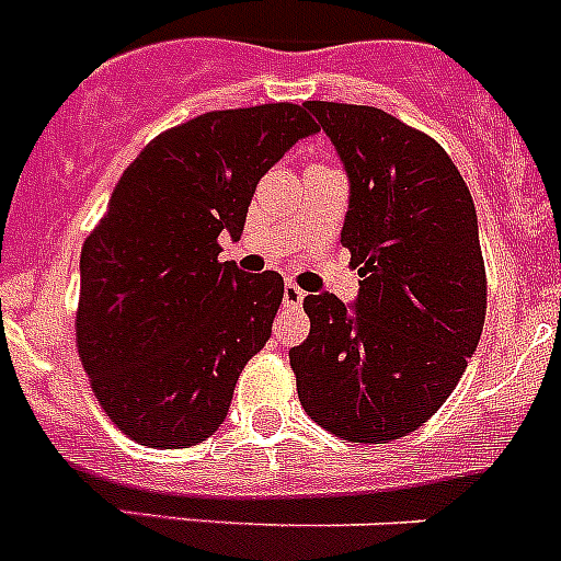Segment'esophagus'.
<instances>
[{"instance_id": "1", "label": "esophagus", "mask_w": 561, "mask_h": 561, "mask_svg": "<svg viewBox=\"0 0 561 561\" xmlns=\"http://www.w3.org/2000/svg\"><path fill=\"white\" fill-rule=\"evenodd\" d=\"M302 297H306V291H302L300 286H295V284L284 286V306L286 308H297L302 302Z\"/></svg>"}]
</instances>
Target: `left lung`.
I'll list each match as a JSON object with an SVG mask.
<instances>
[{
    "mask_svg": "<svg viewBox=\"0 0 561 561\" xmlns=\"http://www.w3.org/2000/svg\"><path fill=\"white\" fill-rule=\"evenodd\" d=\"M342 161L351 199L342 244L358 297L308 295L311 331L289 351L302 409L351 442L417 431L479 347L486 275L479 217L434 138L369 105L306 102Z\"/></svg>",
    "mask_w": 561,
    "mask_h": 561,
    "instance_id": "obj_1",
    "label": "left lung"
}]
</instances>
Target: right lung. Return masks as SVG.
<instances>
[{"instance_id": "add662e5", "label": "right lung", "mask_w": 561, "mask_h": 561, "mask_svg": "<svg viewBox=\"0 0 561 561\" xmlns=\"http://www.w3.org/2000/svg\"><path fill=\"white\" fill-rule=\"evenodd\" d=\"M320 127L306 105L203 113L125 169L80 253L77 351L96 400L147 448H188L225 423L244 364L270 342L277 272L219 261L259 180Z\"/></svg>"}]
</instances>
